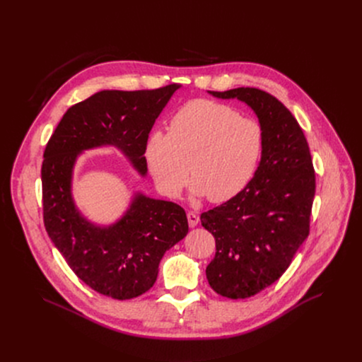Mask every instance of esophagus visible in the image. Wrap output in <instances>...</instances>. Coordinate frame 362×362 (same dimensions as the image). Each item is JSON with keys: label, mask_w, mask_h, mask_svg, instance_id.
Here are the masks:
<instances>
[{"label": "esophagus", "mask_w": 362, "mask_h": 362, "mask_svg": "<svg viewBox=\"0 0 362 362\" xmlns=\"http://www.w3.org/2000/svg\"><path fill=\"white\" fill-rule=\"evenodd\" d=\"M187 222L190 228H194L199 223V216L194 212H187Z\"/></svg>", "instance_id": "obj_1"}]
</instances>
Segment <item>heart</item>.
Returning a JSON list of instances; mask_svg holds the SVG:
<instances>
[{
	"instance_id": "heart-1",
	"label": "heart",
	"mask_w": 362,
	"mask_h": 362,
	"mask_svg": "<svg viewBox=\"0 0 362 362\" xmlns=\"http://www.w3.org/2000/svg\"><path fill=\"white\" fill-rule=\"evenodd\" d=\"M262 148L264 132L255 119L214 101L194 100L175 113L168 134L154 130L147 136L144 158L163 194L176 197L190 170L192 193L221 203L247 185Z\"/></svg>"
}]
</instances>
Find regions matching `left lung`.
<instances>
[{
	"label": "left lung",
	"mask_w": 362,
	"mask_h": 362,
	"mask_svg": "<svg viewBox=\"0 0 362 362\" xmlns=\"http://www.w3.org/2000/svg\"><path fill=\"white\" fill-rule=\"evenodd\" d=\"M209 93L245 101L264 132L253 179L236 196L200 215L202 226L216 240L215 257L206 268L211 288L222 296L245 299L278 281L308 238L315 170L300 126L276 97L255 87Z\"/></svg>",
	"instance_id": "8db88e82"
}]
</instances>
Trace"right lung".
Listing matches in <instances>:
<instances>
[{"label":"right lung","instance_id":"obj_1","mask_svg":"<svg viewBox=\"0 0 362 362\" xmlns=\"http://www.w3.org/2000/svg\"><path fill=\"white\" fill-rule=\"evenodd\" d=\"M179 88L103 90L71 106L51 134L41 166L45 230L71 271L91 289L132 299L156 282L165 252L189 230L182 206L137 194L127 214L110 228L80 216L71 199L73 165L81 150L115 144L144 175L146 139Z\"/></svg>","mask_w":362,"mask_h":362}]
</instances>
